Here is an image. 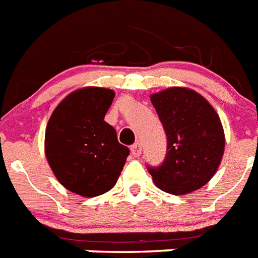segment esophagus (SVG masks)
I'll return each mask as SVG.
<instances>
[{
    "label": "esophagus",
    "instance_id": "esophagus-1",
    "mask_svg": "<svg viewBox=\"0 0 258 258\" xmlns=\"http://www.w3.org/2000/svg\"><path fill=\"white\" fill-rule=\"evenodd\" d=\"M131 153H133L135 157H139L142 155V144L140 143H135L133 147H131Z\"/></svg>",
    "mask_w": 258,
    "mask_h": 258
}]
</instances>
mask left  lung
I'll list each match as a JSON object with an SVG mask.
<instances>
[{
    "mask_svg": "<svg viewBox=\"0 0 258 258\" xmlns=\"http://www.w3.org/2000/svg\"><path fill=\"white\" fill-rule=\"evenodd\" d=\"M151 102L168 140L161 165H148L153 182L170 194L198 190L213 178L222 161L226 140L219 115L201 94L187 88L155 93Z\"/></svg>",
    "mask_w": 258,
    "mask_h": 258,
    "instance_id": "1",
    "label": "left lung"
}]
</instances>
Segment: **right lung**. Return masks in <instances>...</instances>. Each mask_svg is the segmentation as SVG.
<instances>
[{
	"mask_svg": "<svg viewBox=\"0 0 258 258\" xmlns=\"http://www.w3.org/2000/svg\"><path fill=\"white\" fill-rule=\"evenodd\" d=\"M115 93L89 86L75 90L52 112L45 128V157L69 191L97 197L112 189L130 155L106 112Z\"/></svg>",
	"mask_w": 258,
	"mask_h": 258,
	"instance_id": "right-lung-1",
	"label": "right lung"
}]
</instances>
